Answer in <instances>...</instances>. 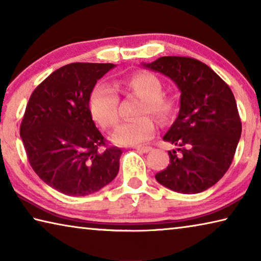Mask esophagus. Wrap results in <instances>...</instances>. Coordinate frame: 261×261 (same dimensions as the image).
Wrapping results in <instances>:
<instances>
[{"mask_svg":"<svg viewBox=\"0 0 261 261\" xmlns=\"http://www.w3.org/2000/svg\"><path fill=\"white\" fill-rule=\"evenodd\" d=\"M136 149L138 152H141V153H148L152 149V147H149V146H137Z\"/></svg>","mask_w":261,"mask_h":261,"instance_id":"esophagus-1","label":"esophagus"}]
</instances>
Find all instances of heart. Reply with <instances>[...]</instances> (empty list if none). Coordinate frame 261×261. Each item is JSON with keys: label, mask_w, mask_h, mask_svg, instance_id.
Returning a JSON list of instances; mask_svg holds the SVG:
<instances>
[{"label": "heart", "mask_w": 261, "mask_h": 261, "mask_svg": "<svg viewBox=\"0 0 261 261\" xmlns=\"http://www.w3.org/2000/svg\"><path fill=\"white\" fill-rule=\"evenodd\" d=\"M117 93L134 95L141 100L137 120L124 122L115 129L112 140L117 145H137L145 143L155 131L149 114L159 123H168L176 113L174 100L163 96V86L154 74L139 72L115 82L113 88L106 84L95 86L90 96V112L93 120L105 130H109L118 121V96Z\"/></svg>", "instance_id": "obj_1"}]
</instances>
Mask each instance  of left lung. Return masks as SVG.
Listing matches in <instances>:
<instances>
[{
	"mask_svg": "<svg viewBox=\"0 0 261 261\" xmlns=\"http://www.w3.org/2000/svg\"><path fill=\"white\" fill-rule=\"evenodd\" d=\"M145 68L169 77L180 91L179 113L163 140L169 165L155 175L173 191L193 194L222 178L230 167L242 134L235 96L208 65L192 57L163 56Z\"/></svg>",
	"mask_w": 261,
	"mask_h": 261,
	"instance_id": "8db88e82",
	"label": "left lung"
}]
</instances>
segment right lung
I'll use <instances>...</instances> for the list:
<instances>
[{"label": "right lung", "mask_w": 261, "mask_h": 261, "mask_svg": "<svg viewBox=\"0 0 261 261\" xmlns=\"http://www.w3.org/2000/svg\"><path fill=\"white\" fill-rule=\"evenodd\" d=\"M112 63H70L55 70L33 91L20 124L32 169L61 193L83 197L116 177L122 151L106 146L90 112L96 82Z\"/></svg>", "instance_id": "obj_1"}]
</instances>
